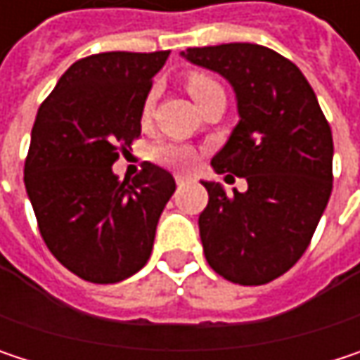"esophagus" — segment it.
Instances as JSON below:
<instances>
[{
  "label": "esophagus",
  "mask_w": 360,
  "mask_h": 360,
  "mask_svg": "<svg viewBox=\"0 0 360 360\" xmlns=\"http://www.w3.org/2000/svg\"><path fill=\"white\" fill-rule=\"evenodd\" d=\"M175 181H177V185H183V183H187V181H189V177H183V175H177V177H175Z\"/></svg>",
  "instance_id": "1"
}]
</instances>
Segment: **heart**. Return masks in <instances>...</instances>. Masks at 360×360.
<instances>
[{"mask_svg":"<svg viewBox=\"0 0 360 360\" xmlns=\"http://www.w3.org/2000/svg\"><path fill=\"white\" fill-rule=\"evenodd\" d=\"M185 89L187 94L193 98V102L198 104L202 98H206L210 91H217L221 89V85L208 77V75H202V72H189L185 77ZM154 106V96L148 98L146 106H143V114L148 116L152 112ZM150 158L162 167H171V169H177V171H185L193 165L195 160V152L185 146V143H177V141H162V143H156L152 150H150Z\"/></svg>","mask_w":360,"mask_h":360,"instance_id":"b5f03b06","label":"heart"}]
</instances>
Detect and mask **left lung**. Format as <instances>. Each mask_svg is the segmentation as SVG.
Listing matches in <instances>:
<instances>
[{
  "mask_svg": "<svg viewBox=\"0 0 360 360\" xmlns=\"http://www.w3.org/2000/svg\"><path fill=\"white\" fill-rule=\"evenodd\" d=\"M181 56L231 83L240 122L212 167L248 181L233 195L202 181L208 191L198 219L204 256L227 281L269 283L309 248L331 195L329 122L300 68L264 45L187 47Z\"/></svg>",
  "mask_w": 360,
  "mask_h": 360,
  "instance_id": "1",
  "label": "left lung"
}]
</instances>
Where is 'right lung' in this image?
Instances as JSON below:
<instances>
[{
	"label": "right lung",
	"instance_id": "obj_1",
	"mask_svg": "<svg viewBox=\"0 0 360 360\" xmlns=\"http://www.w3.org/2000/svg\"><path fill=\"white\" fill-rule=\"evenodd\" d=\"M169 53L81 58L37 112L25 187L45 246L85 281L116 283L137 273L175 191L173 175L150 162L131 183L112 173L141 135L146 98Z\"/></svg>",
	"mask_w": 360,
	"mask_h": 360
}]
</instances>
